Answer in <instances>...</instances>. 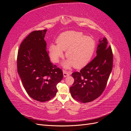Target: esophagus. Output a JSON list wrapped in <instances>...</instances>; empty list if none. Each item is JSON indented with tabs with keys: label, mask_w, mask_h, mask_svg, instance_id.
Segmentation results:
<instances>
[{
	"label": "esophagus",
	"mask_w": 131,
	"mask_h": 131,
	"mask_svg": "<svg viewBox=\"0 0 131 131\" xmlns=\"http://www.w3.org/2000/svg\"><path fill=\"white\" fill-rule=\"evenodd\" d=\"M71 74H72V73L70 72H68V71L64 70H63V76H64V77H67V76H69Z\"/></svg>",
	"instance_id": "esophagus-1"
}]
</instances>
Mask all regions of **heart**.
I'll return each mask as SVG.
<instances>
[{
	"label": "heart",
	"mask_w": 131,
	"mask_h": 131,
	"mask_svg": "<svg viewBox=\"0 0 131 131\" xmlns=\"http://www.w3.org/2000/svg\"><path fill=\"white\" fill-rule=\"evenodd\" d=\"M56 41L57 45H50V54L52 61L57 63L63 56V51H66V57L68 59L63 63L65 68L74 66L75 68L80 69L85 67L92 58L96 48L93 38L75 31L62 33Z\"/></svg>",
	"instance_id": "b5f03b06"
}]
</instances>
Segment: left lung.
Masks as SVG:
<instances>
[{"label":"left lung","instance_id":"left-lung-1","mask_svg":"<svg viewBox=\"0 0 131 131\" xmlns=\"http://www.w3.org/2000/svg\"><path fill=\"white\" fill-rule=\"evenodd\" d=\"M97 56L80 72L72 73L74 82L70 88L72 97L81 103L92 102L105 90L113 69V54L105 38L99 40Z\"/></svg>","mask_w":131,"mask_h":131}]
</instances>
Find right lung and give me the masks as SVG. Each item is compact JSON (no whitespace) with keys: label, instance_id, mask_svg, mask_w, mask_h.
<instances>
[{"label":"right lung","instance_id":"add662e5","mask_svg":"<svg viewBox=\"0 0 131 131\" xmlns=\"http://www.w3.org/2000/svg\"><path fill=\"white\" fill-rule=\"evenodd\" d=\"M47 29L31 32L18 51L17 72L28 94L39 102L50 100L63 77L62 69L50 62L44 38Z\"/></svg>","mask_w":131,"mask_h":131}]
</instances>
